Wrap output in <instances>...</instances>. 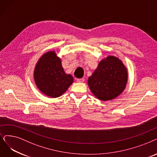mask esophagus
<instances>
[{
  "mask_svg": "<svg viewBox=\"0 0 157 157\" xmlns=\"http://www.w3.org/2000/svg\"><path fill=\"white\" fill-rule=\"evenodd\" d=\"M77 82L79 83H82L84 82V78H77Z\"/></svg>",
  "mask_w": 157,
  "mask_h": 157,
  "instance_id": "34e87169",
  "label": "esophagus"
}]
</instances>
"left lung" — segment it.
<instances>
[{"mask_svg": "<svg viewBox=\"0 0 157 157\" xmlns=\"http://www.w3.org/2000/svg\"><path fill=\"white\" fill-rule=\"evenodd\" d=\"M128 70L122 62L109 55L100 61L87 83L91 91L102 101L115 99L124 91L128 82Z\"/></svg>", "mask_w": 157, "mask_h": 157, "instance_id": "obj_1", "label": "left lung"}]
</instances>
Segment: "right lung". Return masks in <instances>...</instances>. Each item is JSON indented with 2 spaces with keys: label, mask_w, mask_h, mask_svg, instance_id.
I'll return each mask as SVG.
<instances>
[{
  "label": "right lung",
  "mask_w": 157,
  "mask_h": 157,
  "mask_svg": "<svg viewBox=\"0 0 157 157\" xmlns=\"http://www.w3.org/2000/svg\"><path fill=\"white\" fill-rule=\"evenodd\" d=\"M33 77L39 90L52 98L61 96L73 82V76L65 73L61 59L54 51H49L40 57L35 67Z\"/></svg>",
  "instance_id": "add662e5"
}]
</instances>
